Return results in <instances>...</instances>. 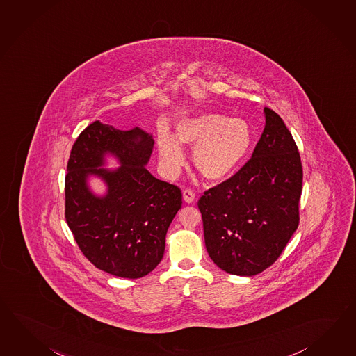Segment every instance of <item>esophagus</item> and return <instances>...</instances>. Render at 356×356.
<instances>
[{
  "label": "esophagus",
  "mask_w": 356,
  "mask_h": 356,
  "mask_svg": "<svg viewBox=\"0 0 356 356\" xmlns=\"http://www.w3.org/2000/svg\"><path fill=\"white\" fill-rule=\"evenodd\" d=\"M183 200H184L186 204H192V202L195 201V193H193V191H183Z\"/></svg>",
  "instance_id": "1"
}]
</instances>
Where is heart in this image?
I'll return each mask as SVG.
<instances>
[{
    "instance_id": "b5f03b06",
    "label": "heart",
    "mask_w": 356,
    "mask_h": 356,
    "mask_svg": "<svg viewBox=\"0 0 356 356\" xmlns=\"http://www.w3.org/2000/svg\"><path fill=\"white\" fill-rule=\"evenodd\" d=\"M252 143V129L245 119L219 113L186 118L175 127V137L166 131L157 136L163 169L169 175L179 173L186 163L182 146L193 149V164L204 178L220 182L242 164Z\"/></svg>"
}]
</instances>
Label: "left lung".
I'll return each instance as SVG.
<instances>
[{"mask_svg":"<svg viewBox=\"0 0 356 356\" xmlns=\"http://www.w3.org/2000/svg\"><path fill=\"white\" fill-rule=\"evenodd\" d=\"M252 156L199 200L205 246L227 273L251 277L273 264L298 227L302 166L281 116L264 108Z\"/></svg>","mask_w":356,"mask_h":356,"instance_id":"obj_1","label":"left lung"}]
</instances>
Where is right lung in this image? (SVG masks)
<instances>
[{
  "mask_svg": "<svg viewBox=\"0 0 356 356\" xmlns=\"http://www.w3.org/2000/svg\"><path fill=\"white\" fill-rule=\"evenodd\" d=\"M152 149V136L141 128L120 131L97 120L79 134L67 161V225L83 255L115 277L141 278L156 268L182 207L181 190L146 169ZM108 156L121 166L105 168ZM91 176L106 183L104 195L90 190Z\"/></svg>",
  "mask_w": 356,
  "mask_h": 356,
  "instance_id": "obj_1",
  "label": "right lung"
}]
</instances>
